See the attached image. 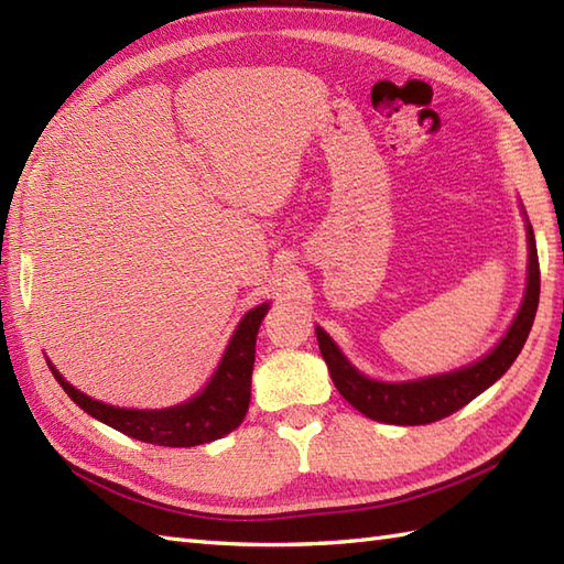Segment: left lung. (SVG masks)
<instances>
[{
	"label": "left lung",
	"mask_w": 564,
	"mask_h": 564,
	"mask_svg": "<svg viewBox=\"0 0 564 564\" xmlns=\"http://www.w3.org/2000/svg\"><path fill=\"white\" fill-rule=\"evenodd\" d=\"M538 295H541V267H538L535 237L529 223V283H525L523 303L517 319H513V325L507 332V337L482 361L453 370V373L446 376L412 382H378L358 373L337 349V344L329 339V334L317 327L319 351L327 361L329 376L341 392V398L368 419L398 426L431 424L458 412L460 406L475 400L477 394L485 392L492 382L507 373L509 366L521 354L525 339H529L538 310Z\"/></svg>",
	"instance_id": "8db88e82"
}]
</instances>
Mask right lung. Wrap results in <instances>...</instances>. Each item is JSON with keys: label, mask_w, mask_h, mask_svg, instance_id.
<instances>
[{"label": "right lung", "mask_w": 564, "mask_h": 564, "mask_svg": "<svg viewBox=\"0 0 564 564\" xmlns=\"http://www.w3.org/2000/svg\"><path fill=\"white\" fill-rule=\"evenodd\" d=\"M267 313L269 303L249 310L242 322H239L230 344H227L223 361L206 390L196 394L194 400L170 406V410H121V406L97 402L72 388L51 364L47 366H51L55 380L63 386L72 402L79 404L84 412L99 419V422L121 431V434L154 443V446H200V443L230 434L232 429L242 424L251 398L257 332Z\"/></svg>", "instance_id": "add662e5"}]
</instances>
